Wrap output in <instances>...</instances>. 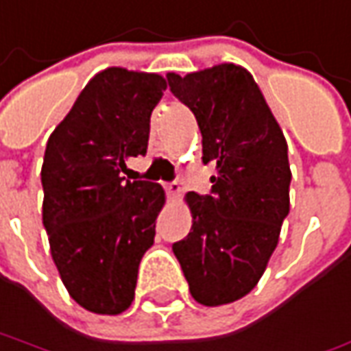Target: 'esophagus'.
I'll return each mask as SVG.
<instances>
[{"label": "esophagus", "instance_id": "34e87169", "mask_svg": "<svg viewBox=\"0 0 351 351\" xmlns=\"http://www.w3.org/2000/svg\"><path fill=\"white\" fill-rule=\"evenodd\" d=\"M166 191H168V195L170 197H180L181 191H183V187H181V183H178V181H173V183H166Z\"/></svg>", "mask_w": 351, "mask_h": 351}]
</instances>
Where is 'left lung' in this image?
Here are the masks:
<instances>
[{
  "label": "left lung",
  "mask_w": 351,
  "mask_h": 351,
  "mask_svg": "<svg viewBox=\"0 0 351 351\" xmlns=\"http://www.w3.org/2000/svg\"><path fill=\"white\" fill-rule=\"evenodd\" d=\"M170 90L195 114L213 195L187 193L189 236L173 253L193 300L237 302L257 286L290 213L288 143L253 75L236 63L168 73Z\"/></svg>",
  "instance_id": "obj_1"
}]
</instances>
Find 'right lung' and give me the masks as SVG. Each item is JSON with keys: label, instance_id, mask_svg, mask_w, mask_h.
Wrapping results in <instances>:
<instances>
[{"label": "right lung", "instance_id": "obj_1", "mask_svg": "<svg viewBox=\"0 0 351 351\" xmlns=\"http://www.w3.org/2000/svg\"><path fill=\"white\" fill-rule=\"evenodd\" d=\"M166 90L158 73H96L49 135L42 164V222L69 295L86 311L119 315L135 300L138 263L166 203L160 183L129 181L147 154L150 114Z\"/></svg>", "mask_w": 351, "mask_h": 351}]
</instances>
